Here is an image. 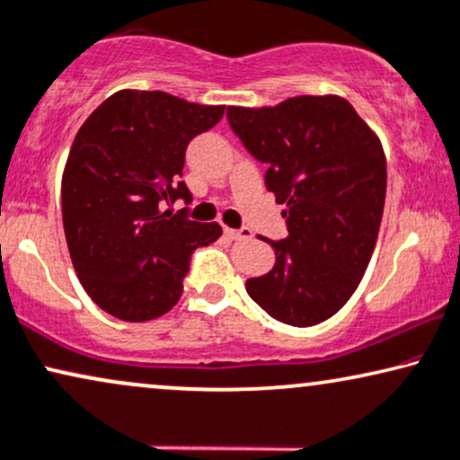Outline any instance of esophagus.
Returning a JSON list of instances; mask_svg holds the SVG:
<instances>
[{"instance_id":"1","label":"esophagus","mask_w":460,"mask_h":460,"mask_svg":"<svg viewBox=\"0 0 460 460\" xmlns=\"http://www.w3.org/2000/svg\"><path fill=\"white\" fill-rule=\"evenodd\" d=\"M225 234L234 237V240H250L252 237V231L248 226H243V229H229V226H225Z\"/></svg>"}]
</instances>
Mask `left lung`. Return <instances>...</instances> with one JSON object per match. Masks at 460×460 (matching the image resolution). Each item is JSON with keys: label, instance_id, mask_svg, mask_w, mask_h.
Returning <instances> with one entry per match:
<instances>
[{"label": "left lung", "instance_id": "left-lung-1", "mask_svg": "<svg viewBox=\"0 0 460 460\" xmlns=\"http://www.w3.org/2000/svg\"><path fill=\"white\" fill-rule=\"evenodd\" d=\"M229 127L265 163V187L287 203L288 235L267 240L276 265L246 282L271 318L312 327L357 290L374 254L386 197L380 139L337 95L290 97L276 108H226Z\"/></svg>", "mask_w": 460, "mask_h": 460}]
</instances>
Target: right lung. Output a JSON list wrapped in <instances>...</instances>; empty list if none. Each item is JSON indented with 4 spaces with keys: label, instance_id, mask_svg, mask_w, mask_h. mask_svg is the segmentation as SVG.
Returning <instances> with one entry per match:
<instances>
[{
    "label": "right lung",
    "instance_id": "add662e5",
    "mask_svg": "<svg viewBox=\"0 0 460 460\" xmlns=\"http://www.w3.org/2000/svg\"><path fill=\"white\" fill-rule=\"evenodd\" d=\"M223 114L225 106L163 91H119L80 127L63 172V229L80 284L114 318L144 323L170 312L190 254L223 234L217 223L161 210L193 199L182 182L187 146Z\"/></svg>",
    "mask_w": 460,
    "mask_h": 460
}]
</instances>
